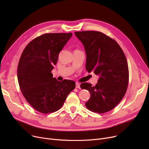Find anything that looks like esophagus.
Returning <instances> with one entry per match:
<instances>
[{
	"instance_id": "1",
	"label": "esophagus",
	"mask_w": 149,
	"mask_h": 149,
	"mask_svg": "<svg viewBox=\"0 0 149 149\" xmlns=\"http://www.w3.org/2000/svg\"><path fill=\"white\" fill-rule=\"evenodd\" d=\"M75 87H76V88L80 89V84L79 83H75Z\"/></svg>"
}]
</instances>
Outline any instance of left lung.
Segmentation results:
<instances>
[{
	"mask_svg": "<svg viewBox=\"0 0 149 149\" xmlns=\"http://www.w3.org/2000/svg\"><path fill=\"white\" fill-rule=\"evenodd\" d=\"M75 35L84 46L86 69L99 77L95 86L88 83L80 85L91 94L85 105L94 112L110 111L120 102L127 91L129 68L126 56L118 43L102 33L86 31L75 32Z\"/></svg>",
	"mask_w": 149,
	"mask_h": 149,
	"instance_id": "1",
	"label": "left lung"
}]
</instances>
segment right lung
Masks as SVG:
<instances>
[{"label":"right lung","instance_id":"add662e5","mask_svg":"<svg viewBox=\"0 0 149 149\" xmlns=\"http://www.w3.org/2000/svg\"><path fill=\"white\" fill-rule=\"evenodd\" d=\"M72 36L70 33L43 34L31 41L21 55L17 68L19 86L26 100L39 112L58 111L75 88L74 81L60 82L51 73L60 52Z\"/></svg>","mask_w":149,"mask_h":149}]
</instances>
